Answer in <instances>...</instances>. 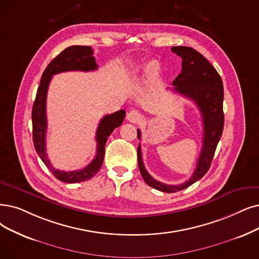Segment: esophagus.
<instances>
[{"mask_svg": "<svg viewBox=\"0 0 259 259\" xmlns=\"http://www.w3.org/2000/svg\"><path fill=\"white\" fill-rule=\"evenodd\" d=\"M126 119L132 123H138L142 120V115L138 110H131L127 113Z\"/></svg>", "mask_w": 259, "mask_h": 259, "instance_id": "34e87169", "label": "esophagus"}]
</instances>
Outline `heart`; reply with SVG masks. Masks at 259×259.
I'll use <instances>...</instances> for the list:
<instances>
[{
	"mask_svg": "<svg viewBox=\"0 0 259 259\" xmlns=\"http://www.w3.org/2000/svg\"><path fill=\"white\" fill-rule=\"evenodd\" d=\"M147 68H148L149 70L153 71V70L156 69V64H155V63H151V64H149V65L147 66Z\"/></svg>",
	"mask_w": 259,
	"mask_h": 259,
	"instance_id": "heart-1",
	"label": "heart"
}]
</instances>
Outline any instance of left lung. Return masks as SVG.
Instances as JSON below:
<instances>
[{"instance_id": "1", "label": "left lung", "mask_w": 259, "mask_h": 259, "mask_svg": "<svg viewBox=\"0 0 259 259\" xmlns=\"http://www.w3.org/2000/svg\"><path fill=\"white\" fill-rule=\"evenodd\" d=\"M173 53L181 56L182 72L172 81L173 91L192 100L201 111L203 119V146L196 168L192 177L181 185H167L154 180L144 168L140 143L138 146V165L144 180L150 187L162 192H177L188 188L202 179L210 168L213 155L222 136L224 125L223 82L217 70L198 51L189 47H172ZM138 139L141 132L137 130Z\"/></svg>"}]
</instances>
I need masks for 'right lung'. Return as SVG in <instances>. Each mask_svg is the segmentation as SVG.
Wrapping results in <instances>:
<instances>
[{
	"instance_id": "obj_1",
	"label": "right lung",
	"mask_w": 259,
	"mask_h": 259,
	"mask_svg": "<svg viewBox=\"0 0 259 259\" xmlns=\"http://www.w3.org/2000/svg\"><path fill=\"white\" fill-rule=\"evenodd\" d=\"M98 69L94 50L91 47L72 46L65 49L57 55L46 68L37 90L36 99L32 110L33 121V141L39 157L45 162L54 177L65 183L74 184L85 182L92 179L100 171L105 155V144L110 134L116 127L120 126L124 118L125 110H118L103 117L97 130V154L87 167L76 171H63L53 168L47 155L46 134H47V94L52 76L60 72L67 71H95Z\"/></svg>"
}]
</instances>
